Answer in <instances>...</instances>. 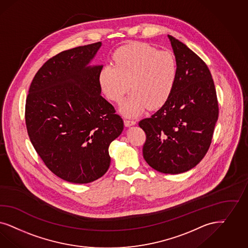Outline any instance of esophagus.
Masks as SVG:
<instances>
[{"instance_id":"esophagus-1","label":"esophagus","mask_w":248,"mask_h":248,"mask_svg":"<svg viewBox=\"0 0 248 248\" xmlns=\"http://www.w3.org/2000/svg\"><path fill=\"white\" fill-rule=\"evenodd\" d=\"M137 124V121L136 120L131 119H124V124L125 126H131V125H134Z\"/></svg>"}]
</instances>
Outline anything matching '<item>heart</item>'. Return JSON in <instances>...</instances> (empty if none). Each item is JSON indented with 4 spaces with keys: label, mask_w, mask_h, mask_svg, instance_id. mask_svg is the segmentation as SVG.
Returning <instances> with one entry per match:
<instances>
[{
    "label": "heart",
    "mask_w": 248,
    "mask_h": 248,
    "mask_svg": "<svg viewBox=\"0 0 248 248\" xmlns=\"http://www.w3.org/2000/svg\"><path fill=\"white\" fill-rule=\"evenodd\" d=\"M113 65L104 66L99 83L104 94L114 103L123 102L126 115H137L145 110L162 106L170 98L178 76V64L170 51L157 50L145 43L121 46L112 56Z\"/></svg>",
    "instance_id": "1"
}]
</instances>
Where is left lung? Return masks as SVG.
<instances>
[{
    "label": "left lung",
    "mask_w": 248,
    "mask_h": 248,
    "mask_svg": "<svg viewBox=\"0 0 248 248\" xmlns=\"http://www.w3.org/2000/svg\"><path fill=\"white\" fill-rule=\"evenodd\" d=\"M178 64L170 98L139 126L145 133L143 155L156 171L179 174L204 157L219 115L214 79L206 63L186 45L169 35Z\"/></svg>",
    "instance_id": "8db88e82"
}]
</instances>
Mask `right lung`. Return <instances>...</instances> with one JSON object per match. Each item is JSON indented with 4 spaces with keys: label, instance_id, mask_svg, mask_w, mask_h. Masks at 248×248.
Wrapping results in <instances>:
<instances>
[{
    "label": "right lung",
    "instance_id": "add662e5",
    "mask_svg": "<svg viewBox=\"0 0 248 248\" xmlns=\"http://www.w3.org/2000/svg\"><path fill=\"white\" fill-rule=\"evenodd\" d=\"M102 43L58 55L38 69L26 102V130L36 153L60 179L90 183L111 163L109 145L124 121L101 95L103 66L87 67Z\"/></svg>",
    "mask_w": 248,
    "mask_h": 248
}]
</instances>
